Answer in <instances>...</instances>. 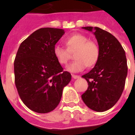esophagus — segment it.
<instances>
[{"label":"esophagus","instance_id":"obj_1","mask_svg":"<svg viewBox=\"0 0 135 135\" xmlns=\"http://www.w3.org/2000/svg\"><path fill=\"white\" fill-rule=\"evenodd\" d=\"M72 78L74 79H77V78H80V76H77V75H72Z\"/></svg>","mask_w":135,"mask_h":135}]
</instances>
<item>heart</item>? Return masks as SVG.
Returning a JSON list of instances; mask_svg holds the SVG:
<instances>
[{"mask_svg": "<svg viewBox=\"0 0 135 135\" xmlns=\"http://www.w3.org/2000/svg\"><path fill=\"white\" fill-rule=\"evenodd\" d=\"M67 49L59 45H56L53 49V54L61 65L68 64L71 57V53L75 51L74 59L67 66L68 71L77 73L88 67L95 65L98 61L100 50L98 45L89 40L88 37L81 34H75L68 37L65 40Z\"/></svg>", "mask_w": 135, "mask_h": 135, "instance_id": "1", "label": "heart"}]
</instances>
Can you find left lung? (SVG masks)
I'll use <instances>...</instances> for the list:
<instances>
[{
	"mask_svg": "<svg viewBox=\"0 0 135 135\" xmlns=\"http://www.w3.org/2000/svg\"><path fill=\"white\" fill-rule=\"evenodd\" d=\"M93 32L100 50L95 67L82 76L88 82V89L82 99L92 110L102 112L112 108L124 89L128 66L125 51L121 44L109 32L97 27H83Z\"/></svg>",
	"mask_w": 135,
	"mask_h": 135,
	"instance_id": "1",
	"label": "left lung"
}]
</instances>
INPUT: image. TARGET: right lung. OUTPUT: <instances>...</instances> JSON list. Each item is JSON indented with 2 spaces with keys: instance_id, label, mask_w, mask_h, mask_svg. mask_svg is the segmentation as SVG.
I'll return each instance as SVG.
<instances>
[{
  "instance_id": "1",
  "label": "right lung",
  "mask_w": 135,
  "mask_h": 135,
  "mask_svg": "<svg viewBox=\"0 0 135 135\" xmlns=\"http://www.w3.org/2000/svg\"><path fill=\"white\" fill-rule=\"evenodd\" d=\"M64 30L44 27L23 40L15 61V83L21 101L31 110L45 114L59 105L63 89L71 76L53 54V49L64 35Z\"/></svg>"
}]
</instances>
